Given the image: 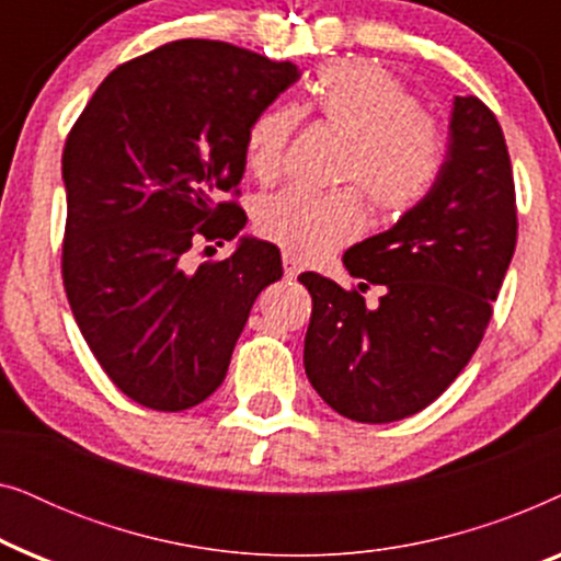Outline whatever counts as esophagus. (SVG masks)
Segmentation results:
<instances>
[{
    "mask_svg": "<svg viewBox=\"0 0 561 561\" xmlns=\"http://www.w3.org/2000/svg\"><path fill=\"white\" fill-rule=\"evenodd\" d=\"M283 273H286V278H290V280L301 273V263H298L290 252H283Z\"/></svg>",
    "mask_w": 561,
    "mask_h": 561,
    "instance_id": "34e87169",
    "label": "esophagus"
}]
</instances>
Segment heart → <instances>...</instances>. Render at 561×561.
Listing matches in <instances>:
<instances>
[{
  "instance_id": "obj_1",
  "label": "heart",
  "mask_w": 561,
  "mask_h": 561,
  "mask_svg": "<svg viewBox=\"0 0 561 561\" xmlns=\"http://www.w3.org/2000/svg\"><path fill=\"white\" fill-rule=\"evenodd\" d=\"M309 110L350 142L342 181L357 183L382 217H403L432 194L444 163L439 129L386 68L334 60L309 83ZM296 119L294 110L275 104L250 122L244 163L257 181L278 175ZM255 227L294 257L317 260L363 232L365 209L355 191L286 188L257 204Z\"/></svg>"
}]
</instances>
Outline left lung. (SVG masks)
<instances>
[{
    "label": "left lung",
    "instance_id": "left-lung-1",
    "mask_svg": "<svg viewBox=\"0 0 561 561\" xmlns=\"http://www.w3.org/2000/svg\"><path fill=\"white\" fill-rule=\"evenodd\" d=\"M516 229L503 129L478 96H455L432 194L342 257L357 288L381 286L379 306L319 273L298 275L313 304L304 367L324 403L390 424L436 401L485 334Z\"/></svg>",
    "mask_w": 561,
    "mask_h": 561
}]
</instances>
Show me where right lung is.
I'll use <instances>...</instances> for the list:
<instances>
[{"label":"right lung","instance_id":"add662e5","mask_svg":"<svg viewBox=\"0 0 561 561\" xmlns=\"http://www.w3.org/2000/svg\"><path fill=\"white\" fill-rule=\"evenodd\" d=\"M296 64L219 41H175L114 68L64 150V283L73 319L122 393L186 411L225 380L260 290L283 275L273 242L240 234L221 196L244 175V135ZM198 236L237 239L185 267Z\"/></svg>","mask_w":561,"mask_h":561}]
</instances>
